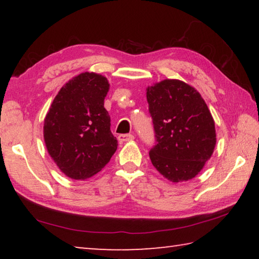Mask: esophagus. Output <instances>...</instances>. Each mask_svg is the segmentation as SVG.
<instances>
[{
  "mask_svg": "<svg viewBox=\"0 0 259 259\" xmlns=\"http://www.w3.org/2000/svg\"><path fill=\"white\" fill-rule=\"evenodd\" d=\"M134 135L131 134H126V135H120L117 139H119L120 143H125V142H130V140H134Z\"/></svg>",
  "mask_w": 259,
  "mask_h": 259,
  "instance_id": "esophagus-1",
  "label": "esophagus"
}]
</instances>
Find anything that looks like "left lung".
<instances>
[{"label": "left lung", "instance_id": "8db88e82", "mask_svg": "<svg viewBox=\"0 0 259 259\" xmlns=\"http://www.w3.org/2000/svg\"><path fill=\"white\" fill-rule=\"evenodd\" d=\"M156 145L150 159L172 183L187 182L203 169L216 146L214 121L204 99L184 81L166 78L147 87Z\"/></svg>", "mask_w": 259, "mask_h": 259}]
</instances>
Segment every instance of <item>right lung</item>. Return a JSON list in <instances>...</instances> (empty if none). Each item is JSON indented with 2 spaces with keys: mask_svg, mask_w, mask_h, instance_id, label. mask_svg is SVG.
Segmentation results:
<instances>
[{
  "mask_svg": "<svg viewBox=\"0 0 259 259\" xmlns=\"http://www.w3.org/2000/svg\"><path fill=\"white\" fill-rule=\"evenodd\" d=\"M108 80L84 72L71 78L52 102L43 125L48 153L60 171L76 181L98 174L117 148L104 107Z\"/></svg>",
  "mask_w": 259,
  "mask_h": 259,
  "instance_id": "add662e5",
  "label": "right lung"
}]
</instances>
